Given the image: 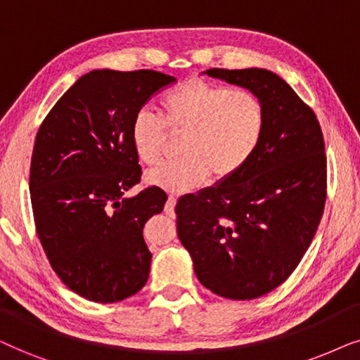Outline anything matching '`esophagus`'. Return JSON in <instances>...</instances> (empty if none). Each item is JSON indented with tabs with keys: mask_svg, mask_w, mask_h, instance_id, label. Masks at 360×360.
I'll use <instances>...</instances> for the list:
<instances>
[{
	"mask_svg": "<svg viewBox=\"0 0 360 360\" xmlns=\"http://www.w3.org/2000/svg\"><path fill=\"white\" fill-rule=\"evenodd\" d=\"M174 205H176V198H174V195H169V198H167V202L165 205L166 214L171 215L172 212H174Z\"/></svg>",
	"mask_w": 360,
	"mask_h": 360,
	"instance_id": "esophagus-1",
	"label": "esophagus"
}]
</instances>
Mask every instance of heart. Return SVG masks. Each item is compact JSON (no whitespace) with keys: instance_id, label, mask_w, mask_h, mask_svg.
<instances>
[{"instance_id":"b5f03b06","label":"heart","mask_w":360,"mask_h":360,"mask_svg":"<svg viewBox=\"0 0 360 360\" xmlns=\"http://www.w3.org/2000/svg\"><path fill=\"white\" fill-rule=\"evenodd\" d=\"M161 118L148 110L135 113L130 140L138 160L155 165L167 132L184 133L181 160L161 162L146 172L150 184L184 193L204 183L232 179L252 160L265 131V108L248 90H232L205 80H188L160 100Z\"/></svg>"}]
</instances>
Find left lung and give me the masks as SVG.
<instances>
[{"label":"left lung","mask_w":360,"mask_h":360,"mask_svg":"<svg viewBox=\"0 0 360 360\" xmlns=\"http://www.w3.org/2000/svg\"><path fill=\"white\" fill-rule=\"evenodd\" d=\"M204 74L255 94L265 131L237 176L177 200V237L205 288L255 300L295 271L318 230L326 202L323 131L313 110L270 70Z\"/></svg>","instance_id":"8db88e82"}]
</instances>
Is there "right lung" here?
<instances>
[{"instance_id": "1", "label": "right lung", "mask_w": 360, "mask_h": 360, "mask_svg": "<svg viewBox=\"0 0 360 360\" xmlns=\"http://www.w3.org/2000/svg\"><path fill=\"white\" fill-rule=\"evenodd\" d=\"M174 80L155 70H92L37 131L30 174L36 232L52 270L85 300H127L150 276L143 227L167 195L156 186L124 195L141 179L130 124Z\"/></svg>"}]
</instances>
